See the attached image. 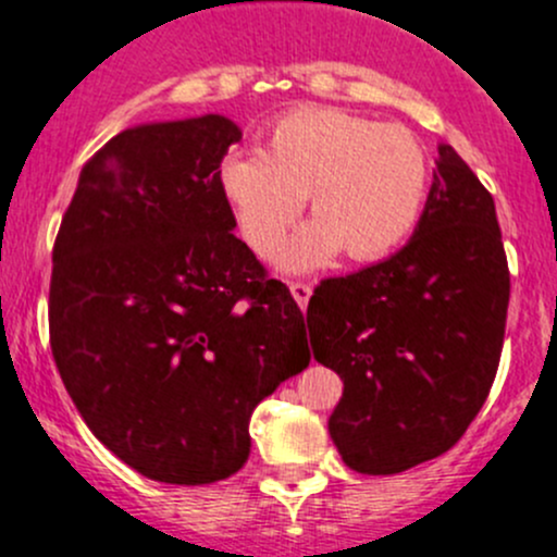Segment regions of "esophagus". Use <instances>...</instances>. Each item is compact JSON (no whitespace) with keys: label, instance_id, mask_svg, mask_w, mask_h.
I'll return each instance as SVG.
<instances>
[{"label":"esophagus","instance_id":"obj_1","mask_svg":"<svg viewBox=\"0 0 557 557\" xmlns=\"http://www.w3.org/2000/svg\"><path fill=\"white\" fill-rule=\"evenodd\" d=\"M289 292H292V297H295V300H297V306L306 308V306H308V300H311L313 286H311V284H306V281H292V284H289Z\"/></svg>","mask_w":557,"mask_h":557}]
</instances>
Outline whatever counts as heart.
I'll return each mask as SVG.
<instances>
[{"label": "heart", "mask_w": 557, "mask_h": 557, "mask_svg": "<svg viewBox=\"0 0 557 557\" xmlns=\"http://www.w3.org/2000/svg\"><path fill=\"white\" fill-rule=\"evenodd\" d=\"M219 191L257 257H273L302 211L317 219L281 251L286 271H313L341 249L355 262L393 255L431 189V159L411 129L338 108H297L273 121L262 151L219 162Z\"/></svg>", "instance_id": "heart-1"}]
</instances>
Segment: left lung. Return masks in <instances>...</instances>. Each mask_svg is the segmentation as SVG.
<instances>
[{"label": "left lung", "instance_id": "8db88e82", "mask_svg": "<svg viewBox=\"0 0 557 557\" xmlns=\"http://www.w3.org/2000/svg\"><path fill=\"white\" fill-rule=\"evenodd\" d=\"M506 308L493 195L442 146L409 244L351 276L324 278L308 302L313 357L344 379L327 422L344 463L400 473L453 449L493 387Z\"/></svg>", "mask_w": 557, "mask_h": 557}]
</instances>
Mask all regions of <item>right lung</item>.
<instances>
[{
	"label": "right lung",
	"instance_id": "1",
	"mask_svg": "<svg viewBox=\"0 0 557 557\" xmlns=\"http://www.w3.org/2000/svg\"><path fill=\"white\" fill-rule=\"evenodd\" d=\"M224 115L124 129L81 170L53 244L48 330L89 431L137 473L211 484L249 460L262 398L308 366L286 284L235 238Z\"/></svg>",
	"mask_w": 557,
	"mask_h": 557
}]
</instances>
